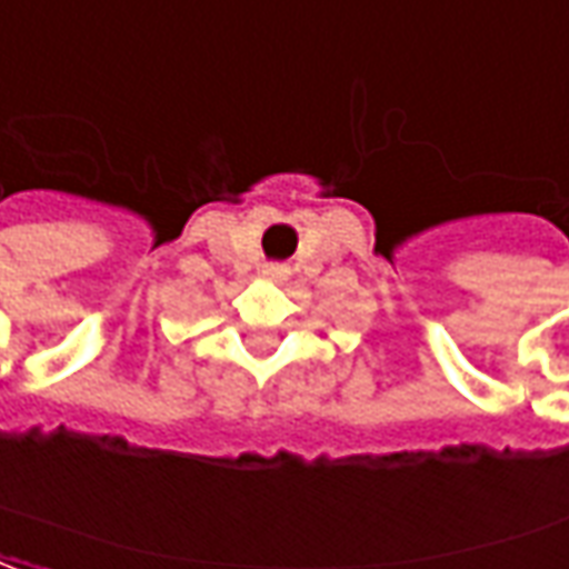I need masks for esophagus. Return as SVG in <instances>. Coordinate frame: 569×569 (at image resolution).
<instances>
[{
  "label": "esophagus",
  "instance_id": "1",
  "mask_svg": "<svg viewBox=\"0 0 569 569\" xmlns=\"http://www.w3.org/2000/svg\"><path fill=\"white\" fill-rule=\"evenodd\" d=\"M263 276L272 278V281H281V278H288V266H284V263H266Z\"/></svg>",
  "mask_w": 569,
  "mask_h": 569
}]
</instances>
